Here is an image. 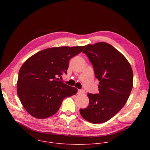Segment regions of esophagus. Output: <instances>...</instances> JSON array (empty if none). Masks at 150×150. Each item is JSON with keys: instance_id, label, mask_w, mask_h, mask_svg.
Wrapping results in <instances>:
<instances>
[{"instance_id": "1", "label": "esophagus", "mask_w": 150, "mask_h": 150, "mask_svg": "<svg viewBox=\"0 0 150 150\" xmlns=\"http://www.w3.org/2000/svg\"><path fill=\"white\" fill-rule=\"evenodd\" d=\"M83 93V91L82 90H78V94H82Z\"/></svg>"}]
</instances>
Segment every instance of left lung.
Segmentation results:
<instances>
[{
    "mask_svg": "<svg viewBox=\"0 0 150 150\" xmlns=\"http://www.w3.org/2000/svg\"><path fill=\"white\" fill-rule=\"evenodd\" d=\"M82 52L89 58L100 81L99 94H88L89 105L81 109L82 117L93 123L105 122L126 104L133 87V71L126 57L110 44L88 45Z\"/></svg>",
    "mask_w": 150,
    "mask_h": 150,
    "instance_id": "left-lung-1",
    "label": "left lung"
}]
</instances>
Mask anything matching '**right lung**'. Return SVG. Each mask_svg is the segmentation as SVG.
<instances>
[{
    "label": "right lung",
    "instance_id": "right-lung-1",
    "mask_svg": "<svg viewBox=\"0 0 150 150\" xmlns=\"http://www.w3.org/2000/svg\"><path fill=\"white\" fill-rule=\"evenodd\" d=\"M84 46L54 47L40 51L21 67L17 81V94L25 110L37 119L54 115L62 101L75 95L78 90L59 81L67 74L71 58ZM62 77V76H60Z\"/></svg>",
    "mask_w": 150,
    "mask_h": 150
}]
</instances>
